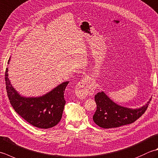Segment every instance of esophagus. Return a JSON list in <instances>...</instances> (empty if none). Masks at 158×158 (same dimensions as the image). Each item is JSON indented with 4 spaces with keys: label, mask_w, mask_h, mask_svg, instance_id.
I'll return each mask as SVG.
<instances>
[{
    "label": "esophagus",
    "mask_w": 158,
    "mask_h": 158,
    "mask_svg": "<svg viewBox=\"0 0 158 158\" xmlns=\"http://www.w3.org/2000/svg\"><path fill=\"white\" fill-rule=\"evenodd\" d=\"M94 90V83L88 77H85L77 84L75 94L79 98H85L88 95L93 94Z\"/></svg>",
    "instance_id": "34e87169"
}]
</instances>
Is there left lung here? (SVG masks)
Returning a JSON list of instances; mask_svg holds the SVG:
<instances>
[{
  "label": "left lung",
  "instance_id": "obj_1",
  "mask_svg": "<svg viewBox=\"0 0 158 158\" xmlns=\"http://www.w3.org/2000/svg\"><path fill=\"white\" fill-rule=\"evenodd\" d=\"M94 99L97 107L93 120L98 126L105 129L118 127L135 122L145 112L150 103L147 102L139 109H130L114 103L103 92H98Z\"/></svg>",
  "mask_w": 158,
  "mask_h": 158
}]
</instances>
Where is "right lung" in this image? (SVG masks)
I'll return each mask as SVG.
<instances>
[{"label": "right lung", "instance_id": "right-lung-1", "mask_svg": "<svg viewBox=\"0 0 158 158\" xmlns=\"http://www.w3.org/2000/svg\"><path fill=\"white\" fill-rule=\"evenodd\" d=\"M8 60V64L9 62ZM5 84L9 102L14 110L33 126L48 129L58 124L62 116L66 101L64 91L69 81L64 82L42 97L25 98L20 97L12 87L5 70Z\"/></svg>", "mask_w": 158, "mask_h": 158}]
</instances>
